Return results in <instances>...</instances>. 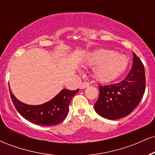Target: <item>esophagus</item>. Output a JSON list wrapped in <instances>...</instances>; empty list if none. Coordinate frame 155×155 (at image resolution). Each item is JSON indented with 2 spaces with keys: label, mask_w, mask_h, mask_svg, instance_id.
Returning a JSON list of instances; mask_svg holds the SVG:
<instances>
[{
  "label": "esophagus",
  "mask_w": 155,
  "mask_h": 155,
  "mask_svg": "<svg viewBox=\"0 0 155 155\" xmlns=\"http://www.w3.org/2000/svg\"><path fill=\"white\" fill-rule=\"evenodd\" d=\"M90 85V84L88 82H87V81H84V82L81 83V84H80V89H84L86 87H87Z\"/></svg>",
  "instance_id": "1"
}]
</instances>
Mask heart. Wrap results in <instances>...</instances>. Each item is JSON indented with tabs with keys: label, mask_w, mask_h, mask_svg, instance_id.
Masks as SVG:
<instances>
[{
	"label": "heart",
	"mask_w": 155,
	"mask_h": 155,
	"mask_svg": "<svg viewBox=\"0 0 155 155\" xmlns=\"http://www.w3.org/2000/svg\"><path fill=\"white\" fill-rule=\"evenodd\" d=\"M85 65H95L94 77L102 82L118 78L125 71L128 60L125 55L107 49H98L90 52L84 61Z\"/></svg>",
	"instance_id": "b5f03b06"
}]
</instances>
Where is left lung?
I'll list each match as a JSON object with an SVG mask.
<instances>
[{"label": "left lung", "mask_w": 155, "mask_h": 155, "mask_svg": "<svg viewBox=\"0 0 155 155\" xmlns=\"http://www.w3.org/2000/svg\"><path fill=\"white\" fill-rule=\"evenodd\" d=\"M99 97L94 105L97 114L108 120L127 117L137 107L145 92L144 66L133 52V68L119 83L98 86Z\"/></svg>", "instance_id": "1"}]
</instances>
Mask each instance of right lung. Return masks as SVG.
<instances>
[{
  "instance_id": "add662e5",
  "label": "right lung",
  "mask_w": 155,
  "mask_h": 155,
  "mask_svg": "<svg viewBox=\"0 0 155 155\" xmlns=\"http://www.w3.org/2000/svg\"><path fill=\"white\" fill-rule=\"evenodd\" d=\"M11 98L16 109L27 120L37 125L53 126L66 118L72 97L79 92L64 89L51 101L38 106H31L17 100L9 88Z\"/></svg>"
}]
</instances>
